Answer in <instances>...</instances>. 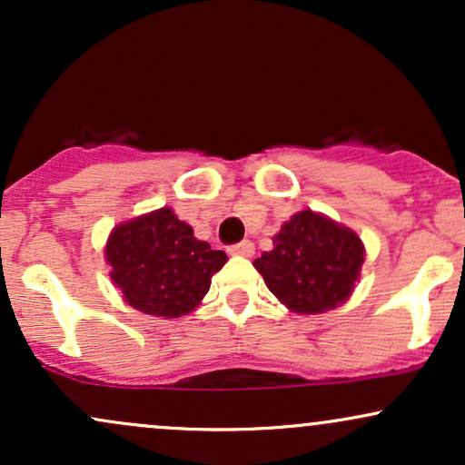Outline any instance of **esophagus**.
<instances>
[{
    "mask_svg": "<svg viewBox=\"0 0 465 465\" xmlns=\"http://www.w3.org/2000/svg\"><path fill=\"white\" fill-rule=\"evenodd\" d=\"M227 251L232 255H244V258H249V255H253L255 247L251 240H242V242H238V244H229Z\"/></svg>",
    "mask_w": 465,
    "mask_h": 465,
    "instance_id": "esophagus-1",
    "label": "esophagus"
}]
</instances>
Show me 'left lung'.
I'll return each mask as SVG.
<instances>
[{"label": "left lung", "mask_w": 465, "mask_h": 465, "mask_svg": "<svg viewBox=\"0 0 465 465\" xmlns=\"http://www.w3.org/2000/svg\"><path fill=\"white\" fill-rule=\"evenodd\" d=\"M273 244L253 266L277 300L302 314L325 312L348 300L365 260L354 232L311 210L284 223Z\"/></svg>", "instance_id": "1"}]
</instances>
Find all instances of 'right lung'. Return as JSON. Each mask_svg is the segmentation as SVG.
Listing matches in <instances>:
<instances>
[{"mask_svg": "<svg viewBox=\"0 0 465 465\" xmlns=\"http://www.w3.org/2000/svg\"><path fill=\"white\" fill-rule=\"evenodd\" d=\"M104 253L129 306L168 319L194 311L227 262L225 251L196 240L170 207L115 227Z\"/></svg>", "mask_w": 465, "mask_h": 465, "instance_id": "right-lung-1", "label": "right lung"}]
</instances>
